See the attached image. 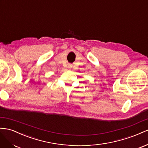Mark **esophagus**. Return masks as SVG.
<instances>
[{
	"instance_id": "34e87169",
	"label": "esophagus",
	"mask_w": 148,
	"mask_h": 148,
	"mask_svg": "<svg viewBox=\"0 0 148 148\" xmlns=\"http://www.w3.org/2000/svg\"><path fill=\"white\" fill-rule=\"evenodd\" d=\"M69 67H71V66H69Z\"/></svg>"
}]
</instances>
